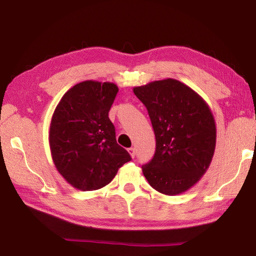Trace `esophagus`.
Listing matches in <instances>:
<instances>
[{"label":"esophagus","mask_w":256,"mask_h":256,"mask_svg":"<svg viewBox=\"0 0 256 256\" xmlns=\"http://www.w3.org/2000/svg\"><path fill=\"white\" fill-rule=\"evenodd\" d=\"M128 151V154H131L132 158L136 157V149H134V148H130Z\"/></svg>","instance_id":"34e87169"}]
</instances>
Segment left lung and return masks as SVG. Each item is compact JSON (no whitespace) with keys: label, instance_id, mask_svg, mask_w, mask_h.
<instances>
[{"label":"left lung","instance_id":"8db88e82","mask_svg":"<svg viewBox=\"0 0 256 256\" xmlns=\"http://www.w3.org/2000/svg\"><path fill=\"white\" fill-rule=\"evenodd\" d=\"M148 110L156 152L142 166L148 183L166 196H177L200 180L216 149V130L211 110L200 94L175 79L134 86Z\"/></svg>","mask_w":256,"mask_h":256}]
</instances>
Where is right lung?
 Returning <instances> with one entry per match:
<instances>
[{"mask_svg":"<svg viewBox=\"0 0 256 256\" xmlns=\"http://www.w3.org/2000/svg\"><path fill=\"white\" fill-rule=\"evenodd\" d=\"M118 92L112 82L82 81L64 94L52 116L50 148L56 170L80 190L110 184L131 156L118 144L108 112Z\"/></svg>","mask_w":256,"mask_h":256,"instance_id":"right-lung-1","label":"right lung"}]
</instances>
